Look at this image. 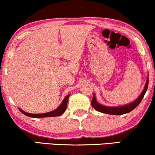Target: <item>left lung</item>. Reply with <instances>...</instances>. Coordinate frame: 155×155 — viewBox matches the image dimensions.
Masks as SVG:
<instances>
[{
  "label": "left lung",
  "instance_id": "1",
  "mask_svg": "<svg viewBox=\"0 0 155 155\" xmlns=\"http://www.w3.org/2000/svg\"><path fill=\"white\" fill-rule=\"evenodd\" d=\"M148 82H149V78H147L145 88H144L141 94L138 97V98H137L135 101H133V103L129 104H126L125 106H122V107H106V106H103L97 102L96 101V98H95L94 94H93V97L91 104H92V106L95 110H97V111H98L99 112H101V113L111 114V115H122V114L129 113V112H130L131 111H133V109H135V108L139 105V104L140 103L142 99H143L144 96H145L146 91L147 90Z\"/></svg>",
  "mask_w": 155,
  "mask_h": 155
}]
</instances>
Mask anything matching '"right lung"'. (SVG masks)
I'll list each match as a JSON object with an SVG mask.
<instances>
[{
	"instance_id": "obj_1",
	"label": "right lung",
	"mask_w": 155,
	"mask_h": 155,
	"mask_svg": "<svg viewBox=\"0 0 155 155\" xmlns=\"http://www.w3.org/2000/svg\"><path fill=\"white\" fill-rule=\"evenodd\" d=\"M70 94L67 95L65 97V98L64 99V100L63 101V102L61 103V104L59 106V107L57 108L56 109L54 110V111H51V112H48V113H45V114H29L27 113L22 110L20 109V111L22 112L23 114H25V116H29V117H31V118H45V117H54V116H58L62 115V114L64 113L66 110L67 108V104H68V100Z\"/></svg>"
}]
</instances>
